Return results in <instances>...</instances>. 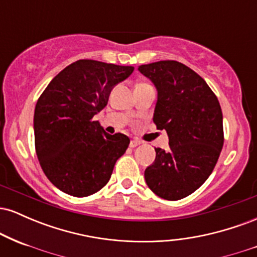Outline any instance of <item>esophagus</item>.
I'll list each match as a JSON object with an SVG mask.
<instances>
[{
  "label": "esophagus",
  "instance_id": "34e87169",
  "mask_svg": "<svg viewBox=\"0 0 257 257\" xmlns=\"http://www.w3.org/2000/svg\"><path fill=\"white\" fill-rule=\"evenodd\" d=\"M140 141L137 140V139H133V140L131 141V144H129V146L132 147V149H134V147H137L138 145H140Z\"/></svg>",
  "mask_w": 257,
  "mask_h": 257
}]
</instances>
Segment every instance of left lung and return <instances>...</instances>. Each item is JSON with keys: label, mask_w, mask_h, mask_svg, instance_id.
I'll list each match as a JSON object with an SVG mask.
<instances>
[{"label": "left lung", "mask_w": 257, "mask_h": 257, "mask_svg": "<svg viewBox=\"0 0 257 257\" xmlns=\"http://www.w3.org/2000/svg\"><path fill=\"white\" fill-rule=\"evenodd\" d=\"M138 70L157 89L153 122L169 137L168 151L155 149L146 184L161 198H185L204 184L222 150L220 102L204 79L179 61H157Z\"/></svg>", "instance_id": "8db88e82"}]
</instances>
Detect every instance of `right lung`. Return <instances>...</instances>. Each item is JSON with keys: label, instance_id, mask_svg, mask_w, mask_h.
Returning <instances> with one entry per match:
<instances>
[{"label": "right lung", "instance_id": "1", "mask_svg": "<svg viewBox=\"0 0 257 257\" xmlns=\"http://www.w3.org/2000/svg\"><path fill=\"white\" fill-rule=\"evenodd\" d=\"M134 71L96 60H78L60 71L37 100L35 147L47 178L73 197H87L107 184L129 138L107 134L93 117L111 90Z\"/></svg>", "mask_w": 257, "mask_h": 257}]
</instances>
